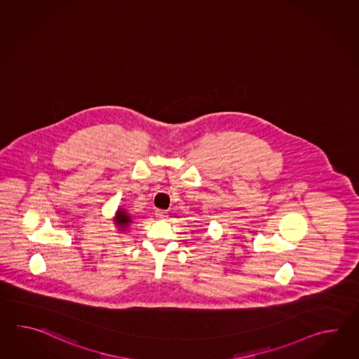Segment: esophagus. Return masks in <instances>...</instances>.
Instances as JSON below:
<instances>
[{"label":"esophagus","instance_id":"1","mask_svg":"<svg viewBox=\"0 0 359 359\" xmlns=\"http://www.w3.org/2000/svg\"><path fill=\"white\" fill-rule=\"evenodd\" d=\"M155 215H156L158 218H161V219H165V218H168V213H167L165 210H159V209L155 212Z\"/></svg>","mask_w":359,"mask_h":359}]
</instances>
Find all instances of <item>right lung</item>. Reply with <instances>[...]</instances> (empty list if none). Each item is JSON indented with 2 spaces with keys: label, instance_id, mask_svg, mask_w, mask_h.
<instances>
[{
  "label": "right lung",
  "instance_id": "1",
  "mask_svg": "<svg viewBox=\"0 0 359 359\" xmlns=\"http://www.w3.org/2000/svg\"><path fill=\"white\" fill-rule=\"evenodd\" d=\"M114 222L115 224L123 231V229H126L130 226L132 218H130V214L127 213L124 209L121 208V209H118L116 213H115Z\"/></svg>",
  "mask_w": 359,
  "mask_h": 359
}]
</instances>
